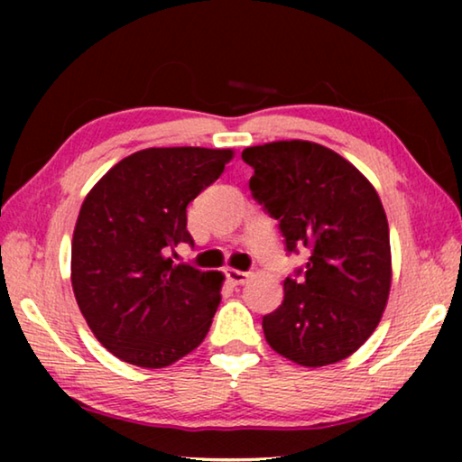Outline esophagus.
Wrapping results in <instances>:
<instances>
[{
	"label": "esophagus",
	"instance_id": "obj_1",
	"mask_svg": "<svg viewBox=\"0 0 462 462\" xmlns=\"http://www.w3.org/2000/svg\"><path fill=\"white\" fill-rule=\"evenodd\" d=\"M250 277V273L238 271V269H226V279L230 281L232 285H245Z\"/></svg>",
	"mask_w": 462,
	"mask_h": 462
}]
</instances>
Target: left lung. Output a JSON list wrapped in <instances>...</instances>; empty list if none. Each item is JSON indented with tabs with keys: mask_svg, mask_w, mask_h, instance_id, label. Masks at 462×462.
Instances as JSON below:
<instances>
[{
	"mask_svg": "<svg viewBox=\"0 0 462 462\" xmlns=\"http://www.w3.org/2000/svg\"><path fill=\"white\" fill-rule=\"evenodd\" d=\"M242 161L287 253H311L283 281V303L263 318L264 338L301 366L338 363L363 346L387 306L391 246L379 195L338 152L308 140L248 146Z\"/></svg>",
	"mask_w": 462,
	"mask_h": 462,
	"instance_id": "1",
	"label": "left lung"
}]
</instances>
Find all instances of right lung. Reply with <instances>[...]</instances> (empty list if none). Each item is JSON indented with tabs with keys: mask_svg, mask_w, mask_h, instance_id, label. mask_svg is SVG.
<instances>
[{
	"mask_svg": "<svg viewBox=\"0 0 462 462\" xmlns=\"http://www.w3.org/2000/svg\"><path fill=\"white\" fill-rule=\"evenodd\" d=\"M232 156L230 148H144L85 198L71 245L73 293L91 332L120 361L162 369L206 338L224 275L169 254L193 245L187 206Z\"/></svg>",
	"mask_w": 462,
	"mask_h": 462,
	"instance_id": "1",
	"label": "right lung"
}]
</instances>
